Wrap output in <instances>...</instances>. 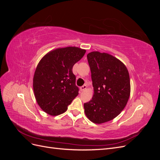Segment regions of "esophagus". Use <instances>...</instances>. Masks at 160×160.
<instances>
[{
	"mask_svg": "<svg viewBox=\"0 0 160 160\" xmlns=\"http://www.w3.org/2000/svg\"><path fill=\"white\" fill-rule=\"evenodd\" d=\"M86 89H87V85H83V86H81V88H80L81 91H85Z\"/></svg>",
	"mask_w": 160,
	"mask_h": 160,
	"instance_id": "esophagus-1",
	"label": "esophagus"
}]
</instances>
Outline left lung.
Instances as JSON below:
<instances>
[{"mask_svg": "<svg viewBox=\"0 0 160 160\" xmlns=\"http://www.w3.org/2000/svg\"><path fill=\"white\" fill-rule=\"evenodd\" d=\"M94 94L84 103L85 113L95 123L112 120L122 112L130 95V79L126 67L108 53L91 52L87 55Z\"/></svg>", "mask_w": 160, "mask_h": 160, "instance_id": "left-lung-1", "label": "left lung"}]
</instances>
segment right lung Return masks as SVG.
<instances>
[{"instance_id":"right-lung-1","label":"right lung","mask_w":160,"mask_h":160,"mask_svg":"<svg viewBox=\"0 0 160 160\" xmlns=\"http://www.w3.org/2000/svg\"><path fill=\"white\" fill-rule=\"evenodd\" d=\"M86 51L75 47L50 51L38 62L33 77V90L40 108L51 115L67 111L79 94L72 67Z\"/></svg>"}]
</instances>
